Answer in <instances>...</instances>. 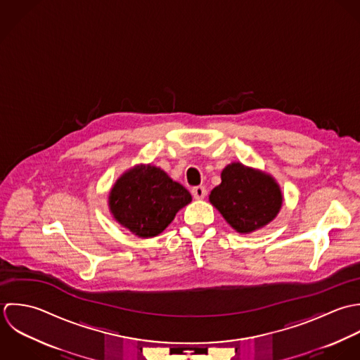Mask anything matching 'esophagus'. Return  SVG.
I'll return each instance as SVG.
<instances>
[{
	"label": "esophagus",
	"mask_w": 360,
	"mask_h": 360,
	"mask_svg": "<svg viewBox=\"0 0 360 360\" xmlns=\"http://www.w3.org/2000/svg\"><path fill=\"white\" fill-rule=\"evenodd\" d=\"M206 189L203 188V186H196V188H193L192 189V195H193V198L195 199H198V200H202V199H205L206 198Z\"/></svg>",
	"instance_id": "1"
}]
</instances>
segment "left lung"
<instances>
[{"instance_id":"8db88e82","label":"left lung","mask_w":360,"mask_h":360,"mask_svg":"<svg viewBox=\"0 0 360 360\" xmlns=\"http://www.w3.org/2000/svg\"><path fill=\"white\" fill-rule=\"evenodd\" d=\"M209 200L236 232L250 233L277 217L284 196L273 175L235 161L221 171Z\"/></svg>"}]
</instances>
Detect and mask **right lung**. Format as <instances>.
Masks as SVG:
<instances>
[{
  "label": "right lung",
  "instance_id": "add662e5",
  "mask_svg": "<svg viewBox=\"0 0 360 360\" xmlns=\"http://www.w3.org/2000/svg\"><path fill=\"white\" fill-rule=\"evenodd\" d=\"M191 202L188 189L151 164H139L125 171L108 193L112 218L139 238L161 233Z\"/></svg>",
  "mask_w": 360,
  "mask_h": 360
}]
</instances>
